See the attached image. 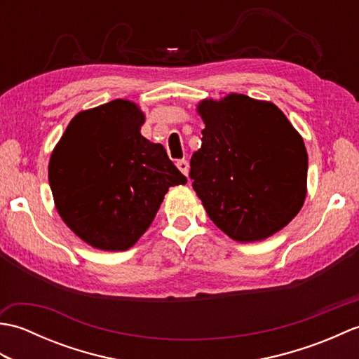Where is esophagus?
<instances>
[{"instance_id":"1","label":"esophagus","mask_w":359,"mask_h":359,"mask_svg":"<svg viewBox=\"0 0 359 359\" xmlns=\"http://www.w3.org/2000/svg\"><path fill=\"white\" fill-rule=\"evenodd\" d=\"M177 168L180 170V172L182 174H185V175H188V171H189V165H188V162L185 158H182V160H177Z\"/></svg>"}]
</instances>
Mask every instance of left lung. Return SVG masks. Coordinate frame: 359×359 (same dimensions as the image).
<instances>
[{
	"label": "left lung",
	"mask_w": 359,
	"mask_h": 359,
	"mask_svg": "<svg viewBox=\"0 0 359 359\" xmlns=\"http://www.w3.org/2000/svg\"><path fill=\"white\" fill-rule=\"evenodd\" d=\"M202 147L189 179L210 219L239 242L266 239L304 205L309 157L276 104L231 94L203 100Z\"/></svg>",
	"instance_id": "left-lung-1"
}]
</instances>
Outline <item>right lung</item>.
Masks as SVG:
<instances>
[{
  "instance_id": "1",
  "label": "right lung",
  "mask_w": 359,
  "mask_h": 359,
  "mask_svg": "<svg viewBox=\"0 0 359 359\" xmlns=\"http://www.w3.org/2000/svg\"><path fill=\"white\" fill-rule=\"evenodd\" d=\"M128 100L77 114L53 149L49 185L65 224L106 251H123L154 220L168 188L187 184L160 143L140 134Z\"/></svg>"
}]
</instances>
